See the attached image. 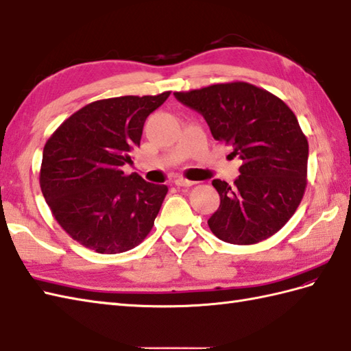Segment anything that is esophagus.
Returning a JSON list of instances; mask_svg holds the SVG:
<instances>
[{
    "label": "esophagus",
    "instance_id": "34e87169",
    "mask_svg": "<svg viewBox=\"0 0 351 351\" xmlns=\"http://www.w3.org/2000/svg\"><path fill=\"white\" fill-rule=\"evenodd\" d=\"M193 184H195V182L189 181V180H184V178H178V180H175L176 187H191Z\"/></svg>",
    "mask_w": 351,
    "mask_h": 351
}]
</instances>
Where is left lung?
I'll return each instance as SVG.
<instances>
[{"label":"left lung","mask_w":351,"mask_h":351,"mask_svg":"<svg viewBox=\"0 0 351 351\" xmlns=\"http://www.w3.org/2000/svg\"><path fill=\"white\" fill-rule=\"evenodd\" d=\"M173 95L243 160L232 187L213 181L220 206L208 219L211 232L241 245L274 235L293 217L308 182L309 146L295 114L278 96L244 81Z\"/></svg>","instance_id":"left-lung-1"}]
</instances>
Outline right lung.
<instances>
[{
    "instance_id": "add662e5",
    "label": "right lung",
    "mask_w": 351,
    "mask_h": 351,
    "mask_svg": "<svg viewBox=\"0 0 351 351\" xmlns=\"http://www.w3.org/2000/svg\"><path fill=\"white\" fill-rule=\"evenodd\" d=\"M170 92L119 96L78 110L43 147L40 189L58 225L98 253L131 250L151 232L167 185L125 175L134 146H140L147 116Z\"/></svg>"
}]
</instances>
